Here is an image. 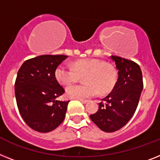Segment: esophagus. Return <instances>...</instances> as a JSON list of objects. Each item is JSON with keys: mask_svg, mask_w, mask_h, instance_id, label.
Listing matches in <instances>:
<instances>
[{"mask_svg": "<svg viewBox=\"0 0 160 160\" xmlns=\"http://www.w3.org/2000/svg\"><path fill=\"white\" fill-rule=\"evenodd\" d=\"M79 101H80V102H81L83 103V104H85V103H87V102H88V101L87 100H83V99H80V100Z\"/></svg>", "mask_w": 160, "mask_h": 160, "instance_id": "1", "label": "esophagus"}]
</instances>
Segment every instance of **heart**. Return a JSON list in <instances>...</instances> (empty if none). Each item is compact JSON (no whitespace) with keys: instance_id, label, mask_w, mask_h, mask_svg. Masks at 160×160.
Instances as JSON below:
<instances>
[{"instance_id":"1","label":"heart","mask_w":160,"mask_h":160,"mask_svg":"<svg viewBox=\"0 0 160 160\" xmlns=\"http://www.w3.org/2000/svg\"><path fill=\"white\" fill-rule=\"evenodd\" d=\"M84 84H72L66 88V96L72 99H87L98 92L104 94L113 88L116 81V71L111 64L95 58H84L75 62L71 67L67 63L58 66L55 79L62 85H68L82 76Z\"/></svg>"}]
</instances>
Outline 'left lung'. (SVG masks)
I'll use <instances>...</instances> for the list:
<instances>
[{
	"label": "left lung",
	"mask_w": 160,
	"mask_h": 160,
	"mask_svg": "<svg viewBox=\"0 0 160 160\" xmlns=\"http://www.w3.org/2000/svg\"><path fill=\"white\" fill-rule=\"evenodd\" d=\"M118 70V79L113 89L90 119L101 130L115 132L129 121L136 111L143 89L142 73L139 65L130 60L111 56Z\"/></svg>",
	"instance_id": "obj_1"
}]
</instances>
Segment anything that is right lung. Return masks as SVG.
Here are the masks:
<instances>
[{
	"label": "right lung",
	"instance_id": "right-lung-1",
	"mask_svg": "<svg viewBox=\"0 0 160 160\" xmlns=\"http://www.w3.org/2000/svg\"><path fill=\"white\" fill-rule=\"evenodd\" d=\"M66 55H41L27 60L18 70L14 84L18 111L31 128L49 132L65 119L68 102L58 101L64 92L54 71Z\"/></svg>",
	"mask_w": 160,
	"mask_h": 160
}]
</instances>
